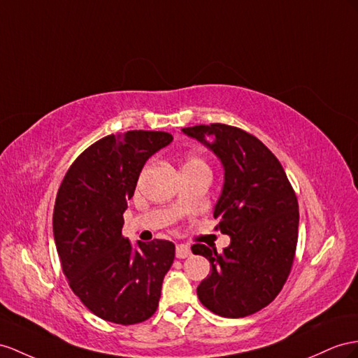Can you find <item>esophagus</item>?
Listing matches in <instances>:
<instances>
[{"label":"esophagus","instance_id":"1","mask_svg":"<svg viewBox=\"0 0 358 358\" xmlns=\"http://www.w3.org/2000/svg\"><path fill=\"white\" fill-rule=\"evenodd\" d=\"M176 255H177V259H186V257H189V255H190V248H189L187 245L180 243V245H177Z\"/></svg>","mask_w":358,"mask_h":358}]
</instances>
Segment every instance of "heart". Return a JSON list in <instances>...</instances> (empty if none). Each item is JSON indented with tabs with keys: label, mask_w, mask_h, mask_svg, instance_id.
Instances as JSON below:
<instances>
[{
	"label": "heart",
	"mask_w": 358,
	"mask_h": 358,
	"mask_svg": "<svg viewBox=\"0 0 358 358\" xmlns=\"http://www.w3.org/2000/svg\"><path fill=\"white\" fill-rule=\"evenodd\" d=\"M198 164H206V163H204L203 159L196 157V155H189V157H186L182 168H185V166H198Z\"/></svg>",
	"instance_id": "obj_1"
}]
</instances>
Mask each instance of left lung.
Segmentation results:
<instances>
[{"label": "left lung", "instance_id": "obj_1", "mask_svg": "<svg viewBox=\"0 0 358 358\" xmlns=\"http://www.w3.org/2000/svg\"><path fill=\"white\" fill-rule=\"evenodd\" d=\"M182 133L204 143L224 166V187L213 216L215 230L230 246L195 243L212 272L196 289L215 315L245 317L269 306L286 282L298 243V199L281 163L257 137L225 124L195 125ZM214 137L212 144L205 141Z\"/></svg>", "mask_w": 358, "mask_h": 358}]
</instances>
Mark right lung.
<instances>
[{"mask_svg":"<svg viewBox=\"0 0 358 358\" xmlns=\"http://www.w3.org/2000/svg\"><path fill=\"white\" fill-rule=\"evenodd\" d=\"M172 139L145 130L106 136L78 155L59 187L52 231L62 271L80 301L108 322L139 324L159 307L176 245L154 239L133 250L122 227L145 162Z\"/></svg>","mask_w":358,"mask_h":358,"instance_id":"obj_1","label":"right lung"}]
</instances>
